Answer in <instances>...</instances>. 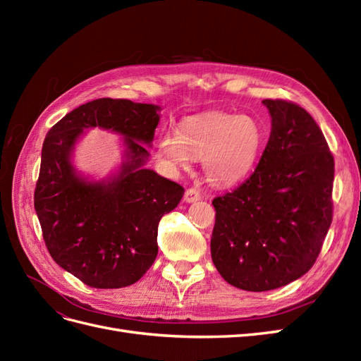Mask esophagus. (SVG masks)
I'll return each mask as SVG.
<instances>
[{"label": "esophagus", "instance_id": "obj_1", "mask_svg": "<svg viewBox=\"0 0 361 361\" xmlns=\"http://www.w3.org/2000/svg\"><path fill=\"white\" fill-rule=\"evenodd\" d=\"M199 199H200V192H199V190H195V188H188L183 194V200L187 203L197 202Z\"/></svg>", "mask_w": 361, "mask_h": 361}]
</instances>
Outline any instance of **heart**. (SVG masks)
Instances as JSON below:
<instances>
[{
    "instance_id": "heart-1",
    "label": "heart",
    "mask_w": 361,
    "mask_h": 361,
    "mask_svg": "<svg viewBox=\"0 0 361 361\" xmlns=\"http://www.w3.org/2000/svg\"><path fill=\"white\" fill-rule=\"evenodd\" d=\"M264 145L265 130L256 117L207 111L183 118L179 134H162L158 154L178 169L187 167L191 158L202 159L207 180L232 187L253 171Z\"/></svg>"
}]
</instances>
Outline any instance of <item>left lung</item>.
<instances>
[{
	"instance_id": "obj_1",
	"label": "left lung",
	"mask_w": 361,
	"mask_h": 361,
	"mask_svg": "<svg viewBox=\"0 0 361 361\" xmlns=\"http://www.w3.org/2000/svg\"><path fill=\"white\" fill-rule=\"evenodd\" d=\"M271 135L257 167L215 197L211 256L235 288L264 292L300 279L318 259L333 221L334 158L298 104L262 101Z\"/></svg>"
}]
</instances>
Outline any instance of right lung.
<instances>
[{
    "instance_id": "right-lung-1",
    "label": "right lung",
    "mask_w": 361,
    "mask_h": 361,
    "mask_svg": "<svg viewBox=\"0 0 361 361\" xmlns=\"http://www.w3.org/2000/svg\"><path fill=\"white\" fill-rule=\"evenodd\" d=\"M159 106L101 97L68 113L42 147L35 209L51 257L87 286L134 285L158 255V224L183 195L179 183L143 169L158 126ZM99 126L126 135L128 161L111 183L74 176L68 154L84 127Z\"/></svg>"
}]
</instances>
